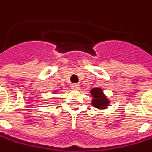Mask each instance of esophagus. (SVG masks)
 <instances>
[{
	"label": "esophagus",
	"instance_id": "1",
	"mask_svg": "<svg viewBox=\"0 0 152 152\" xmlns=\"http://www.w3.org/2000/svg\"><path fill=\"white\" fill-rule=\"evenodd\" d=\"M71 87H72V89H74V90H78L80 88V86L78 84H72Z\"/></svg>",
	"mask_w": 152,
	"mask_h": 152
}]
</instances>
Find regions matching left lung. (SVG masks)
Segmentation results:
<instances>
[{
    "label": "left lung",
    "instance_id": "left-lung-1",
    "mask_svg": "<svg viewBox=\"0 0 152 152\" xmlns=\"http://www.w3.org/2000/svg\"><path fill=\"white\" fill-rule=\"evenodd\" d=\"M92 96H93V100H92V105L96 107V108H106L108 106L109 101L107 99L105 95L103 94V91L101 88L99 87H96L93 88L90 91Z\"/></svg>",
    "mask_w": 152,
    "mask_h": 152
}]
</instances>
